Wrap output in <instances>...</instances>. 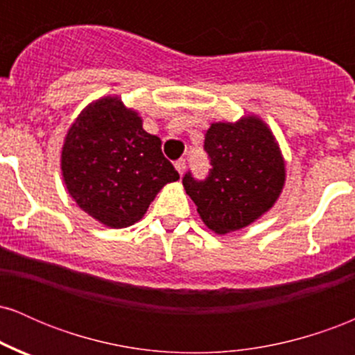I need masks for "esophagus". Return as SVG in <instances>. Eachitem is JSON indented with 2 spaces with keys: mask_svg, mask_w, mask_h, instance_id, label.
<instances>
[{
  "mask_svg": "<svg viewBox=\"0 0 355 355\" xmlns=\"http://www.w3.org/2000/svg\"><path fill=\"white\" fill-rule=\"evenodd\" d=\"M175 168H177L178 173L183 175V172H185V168H187V162L183 160V158H180V160L175 162Z\"/></svg>",
  "mask_w": 355,
  "mask_h": 355,
  "instance_id": "1",
  "label": "esophagus"
}]
</instances>
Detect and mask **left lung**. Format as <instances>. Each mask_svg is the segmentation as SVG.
Instances as JSON below:
<instances>
[{
  "mask_svg": "<svg viewBox=\"0 0 355 355\" xmlns=\"http://www.w3.org/2000/svg\"><path fill=\"white\" fill-rule=\"evenodd\" d=\"M210 173L183 177V189L215 234L225 235L267 214L285 185V160L268 125L257 115L215 121L205 133Z\"/></svg>",
  "mask_w": 355,
  "mask_h": 355,
  "instance_id": "8db88e82",
  "label": "left lung"
}]
</instances>
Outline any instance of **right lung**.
<instances>
[{
    "label": "right lung",
    "mask_w": 355,
    "mask_h": 355,
    "mask_svg": "<svg viewBox=\"0 0 355 355\" xmlns=\"http://www.w3.org/2000/svg\"><path fill=\"white\" fill-rule=\"evenodd\" d=\"M61 175L81 210L110 229L138 222L166 183L180 178L162 153V140L120 96L87 105L68 128Z\"/></svg>",
    "instance_id": "right-lung-1"
}]
</instances>
